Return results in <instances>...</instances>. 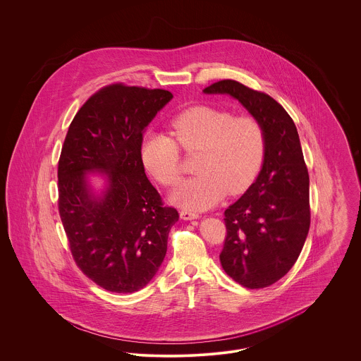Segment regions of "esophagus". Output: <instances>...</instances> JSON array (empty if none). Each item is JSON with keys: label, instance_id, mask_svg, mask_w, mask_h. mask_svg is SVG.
Returning a JSON list of instances; mask_svg holds the SVG:
<instances>
[{"label": "esophagus", "instance_id": "34e87169", "mask_svg": "<svg viewBox=\"0 0 361 361\" xmlns=\"http://www.w3.org/2000/svg\"><path fill=\"white\" fill-rule=\"evenodd\" d=\"M180 216L184 221H192V219H196L199 216V214L193 212V211H189V209H181L180 211Z\"/></svg>", "mask_w": 361, "mask_h": 361}]
</instances>
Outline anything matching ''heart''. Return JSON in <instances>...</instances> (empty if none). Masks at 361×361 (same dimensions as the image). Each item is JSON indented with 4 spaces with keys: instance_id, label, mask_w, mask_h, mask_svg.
<instances>
[{
    "instance_id": "1",
    "label": "heart",
    "mask_w": 361,
    "mask_h": 361,
    "mask_svg": "<svg viewBox=\"0 0 361 361\" xmlns=\"http://www.w3.org/2000/svg\"><path fill=\"white\" fill-rule=\"evenodd\" d=\"M171 134L147 133L140 145L145 168L164 187L183 177L182 149L195 159L197 176L173 192L172 200L189 209L215 206L226 192L238 195L249 188L262 168L267 139L253 115H235L224 108L195 105L173 116Z\"/></svg>"
}]
</instances>
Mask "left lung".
<instances>
[{
  "label": "left lung",
  "instance_id": "obj_1",
  "mask_svg": "<svg viewBox=\"0 0 361 361\" xmlns=\"http://www.w3.org/2000/svg\"><path fill=\"white\" fill-rule=\"evenodd\" d=\"M204 93L235 97L265 131L262 169L224 211L226 238L219 255L224 272L238 284L265 288L287 275L309 234V172L299 135L287 111L264 92L222 80Z\"/></svg>",
  "mask_w": 361,
  "mask_h": 361
}]
</instances>
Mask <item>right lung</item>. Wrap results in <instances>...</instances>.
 Returning a JSON list of instances; mask_svg holds the SVG:
<instances>
[{
    "label": "right lung",
    "instance_id": "obj_1",
    "mask_svg": "<svg viewBox=\"0 0 361 361\" xmlns=\"http://www.w3.org/2000/svg\"><path fill=\"white\" fill-rule=\"evenodd\" d=\"M165 89L111 84L92 94L70 123L58 161V209L80 271L118 293L146 287L161 267L178 212L165 206L140 157L145 127L172 100ZM109 177L94 200L86 170Z\"/></svg>",
    "mask_w": 361,
    "mask_h": 361
}]
</instances>
